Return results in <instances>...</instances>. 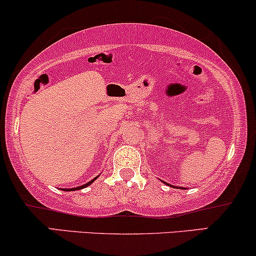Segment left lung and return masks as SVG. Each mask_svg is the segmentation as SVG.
<instances>
[{
  "mask_svg": "<svg viewBox=\"0 0 256 256\" xmlns=\"http://www.w3.org/2000/svg\"><path fill=\"white\" fill-rule=\"evenodd\" d=\"M170 186H171V185H170Z\"/></svg>",
  "mask_w": 256,
  "mask_h": 256,
  "instance_id": "8db88e82",
  "label": "left lung"
}]
</instances>
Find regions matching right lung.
I'll return each mask as SVG.
<instances>
[{
    "mask_svg": "<svg viewBox=\"0 0 256 256\" xmlns=\"http://www.w3.org/2000/svg\"><path fill=\"white\" fill-rule=\"evenodd\" d=\"M97 179V176L96 178H94L92 180H90L89 182H86V184H84V185H82V186H78V188H64L65 191H76V190H80V188H86V186H89L90 184H92V182L96 180Z\"/></svg>",
    "mask_w": 256,
    "mask_h": 256,
    "instance_id": "right-lung-1",
    "label": "right lung"
}]
</instances>
